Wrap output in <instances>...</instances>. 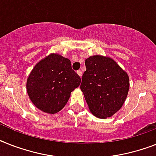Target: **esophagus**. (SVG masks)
Here are the masks:
<instances>
[{"label":"esophagus","mask_w":156,"mask_h":156,"mask_svg":"<svg viewBox=\"0 0 156 156\" xmlns=\"http://www.w3.org/2000/svg\"><path fill=\"white\" fill-rule=\"evenodd\" d=\"M77 73H78V74L79 76H80L81 78H82V71H81V70H78V71H77Z\"/></svg>","instance_id":"1"}]
</instances>
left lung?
I'll use <instances>...</instances> for the list:
<instances>
[{"label":"left lung","instance_id":"obj_1","mask_svg":"<svg viewBox=\"0 0 156 156\" xmlns=\"http://www.w3.org/2000/svg\"><path fill=\"white\" fill-rule=\"evenodd\" d=\"M80 88L90 111L99 119L115 114L126 100L129 77L113 59L95 55L86 59Z\"/></svg>","mask_w":156,"mask_h":156}]
</instances>
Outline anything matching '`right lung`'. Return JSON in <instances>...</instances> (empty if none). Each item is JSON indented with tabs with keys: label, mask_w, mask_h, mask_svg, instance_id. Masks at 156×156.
I'll use <instances>...</instances> for the list:
<instances>
[{
	"label": "right lung",
	"mask_w": 156,
	"mask_h": 156,
	"mask_svg": "<svg viewBox=\"0 0 156 156\" xmlns=\"http://www.w3.org/2000/svg\"><path fill=\"white\" fill-rule=\"evenodd\" d=\"M81 78L69 59L50 54L37 64L28 78L26 88L30 100L43 112L55 114L65 107L70 93Z\"/></svg>",
	"instance_id": "right-lung-1"
}]
</instances>
